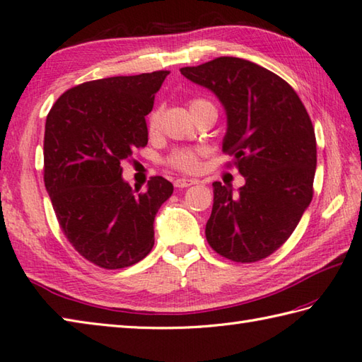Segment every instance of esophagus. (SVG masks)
<instances>
[{"mask_svg":"<svg viewBox=\"0 0 362 362\" xmlns=\"http://www.w3.org/2000/svg\"><path fill=\"white\" fill-rule=\"evenodd\" d=\"M196 180H193V179H177L175 182H174V187L175 188H188V187H191V185H196Z\"/></svg>","mask_w":362,"mask_h":362,"instance_id":"obj_1","label":"esophagus"}]
</instances>
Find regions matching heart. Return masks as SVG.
I'll return each mask as SVG.
<instances>
[{
    "label": "heart",
    "mask_w": 362,
    "mask_h": 362,
    "mask_svg": "<svg viewBox=\"0 0 362 362\" xmlns=\"http://www.w3.org/2000/svg\"><path fill=\"white\" fill-rule=\"evenodd\" d=\"M202 106H214L207 100H202V98H194V100L189 102V110L191 112L196 111L197 108H202ZM160 111L153 110L148 116V130L155 132L160 125ZM204 155V148H179V151H174L169 155L168 163L173 168L179 169L183 173H194L197 168H199L201 157Z\"/></svg>",
    "instance_id": "heart-1"
}]
</instances>
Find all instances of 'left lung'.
Segmentation results:
<instances>
[{
	"label": "left lung",
	"instance_id": "8db88e82",
	"mask_svg": "<svg viewBox=\"0 0 362 362\" xmlns=\"http://www.w3.org/2000/svg\"><path fill=\"white\" fill-rule=\"evenodd\" d=\"M182 75L214 92L228 117L223 151L245 185L214 182L209 245L233 262H256L292 235L313 201L317 144L300 97L281 76L251 61L221 56Z\"/></svg>",
	"mask_w": 362,
	"mask_h": 362
}]
</instances>
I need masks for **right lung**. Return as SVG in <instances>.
<instances>
[{"mask_svg": "<svg viewBox=\"0 0 362 362\" xmlns=\"http://www.w3.org/2000/svg\"><path fill=\"white\" fill-rule=\"evenodd\" d=\"M168 70L111 76L64 92L49 110L44 182L64 235L106 270L138 264L153 247V221L174 187L160 175L134 193L120 163L147 144L146 116Z\"/></svg>", "mask_w": 362, "mask_h": 362, "instance_id": "1", "label": "right lung"}]
</instances>
